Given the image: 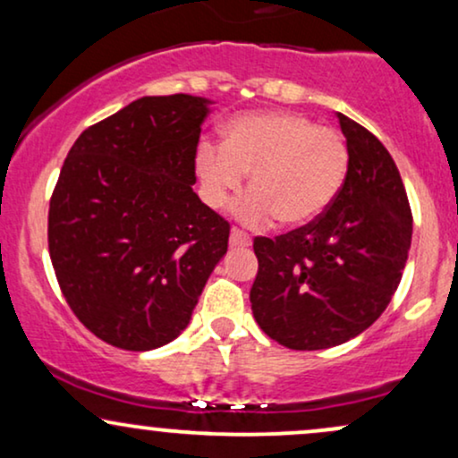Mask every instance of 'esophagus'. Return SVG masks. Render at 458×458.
<instances>
[{
    "label": "esophagus",
    "mask_w": 458,
    "mask_h": 458,
    "mask_svg": "<svg viewBox=\"0 0 458 458\" xmlns=\"http://www.w3.org/2000/svg\"><path fill=\"white\" fill-rule=\"evenodd\" d=\"M250 243H251L250 234L239 228H233V233H230V247H247Z\"/></svg>",
    "instance_id": "34e87169"
}]
</instances>
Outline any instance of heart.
<instances>
[{
    "mask_svg": "<svg viewBox=\"0 0 458 458\" xmlns=\"http://www.w3.org/2000/svg\"><path fill=\"white\" fill-rule=\"evenodd\" d=\"M346 170L343 135L291 112L236 115L225 124L222 146L202 141L196 152L202 198L213 208L241 191L250 172L251 191L234 215L251 228L276 217L293 228L312 224L340 193Z\"/></svg>",
    "mask_w": 458,
    "mask_h": 458,
    "instance_id": "heart-1",
    "label": "heart"
}]
</instances>
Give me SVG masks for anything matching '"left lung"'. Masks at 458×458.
Instances as JSON below:
<instances>
[{
  "instance_id": "obj_1",
  "label": "left lung",
  "mask_w": 458,
  "mask_h": 458,
  "mask_svg": "<svg viewBox=\"0 0 458 458\" xmlns=\"http://www.w3.org/2000/svg\"><path fill=\"white\" fill-rule=\"evenodd\" d=\"M338 120L349 170L327 211L276 239H254L251 312L271 340L295 351L329 349L370 327L411 247V207L392 155L355 120Z\"/></svg>"
}]
</instances>
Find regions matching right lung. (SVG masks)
I'll return each instance as SVG.
<instances>
[{
	"label": "right lung",
	"instance_id": "add662e5",
	"mask_svg": "<svg viewBox=\"0 0 458 458\" xmlns=\"http://www.w3.org/2000/svg\"><path fill=\"white\" fill-rule=\"evenodd\" d=\"M207 114V98L144 97L68 150L49 202V254L66 303L103 343H172L228 251L230 224L191 187Z\"/></svg>",
	"mask_w": 458,
	"mask_h": 458
}]
</instances>
